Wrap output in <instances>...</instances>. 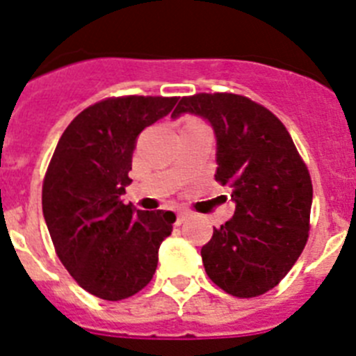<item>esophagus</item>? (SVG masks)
I'll list each match as a JSON object with an SVG mask.
<instances>
[{"instance_id":"1","label":"esophagus","mask_w":356,"mask_h":356,"mask_svg":"<svg viewBox=\"0 0 356 356\" xmlns=\"http://www.w3.org/2000/svg\"><path fill=\"white\" fill-rule=\"evenodd\" d=\"M189 218H191V214H189V212H179V214H177V225L186 223Z\"/></svg>"}]
</instances>
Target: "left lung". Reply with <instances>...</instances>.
I'll list each match as a JSON object with an SVG mask.
<instances>
[{
    "instance_id": "obj_1",
    "label": "left lung",
    "mask_w": 356,
    "mask_h": 356,
    "mask_svg": "<svg viewBox=\"0 0 356 356\" xmlns=\"http://www.w3.org/2000/svg\"><path fill=\"white\" fill-rule=\"evenodd\" d=\"M202 115L216 133V181L230 186L235 214L202 248L212 283L238 298L281 283L309 238L313 182L284 124L234 92L182 96L172 118Z\"/></svg>"
}]
</instances>
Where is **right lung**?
<instances>
[{
	"mask_svg": "<svg viewBox=\"0 0 356 356\" xmlns=\"http://www.w3.org/2000/svg\"><path fill=\"white\" fill-rule=\"evenodd\" d=\"M177 96H112L84 108L59 138L42 186L56 254L79 286L122 300L147 286L175 214L135 211L121 195L131 182L140 131L165 118Z\"/></svg>",
	"mask_w": 356,
	"mask_h": 356,
	"instance_id": "obj_1",
	"label": "right lung"
}]
</instances>
